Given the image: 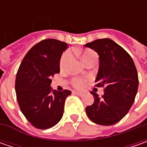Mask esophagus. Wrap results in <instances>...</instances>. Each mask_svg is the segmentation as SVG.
Masks as SVG:
<instances>
[{
	"label": "esophagus",
	"instance_id": "esophagus-1",
	"mask_svg": "<svg viewBox=\"0 0 147 147\" xmlns=\"http://www.w3.org/2000/svg\"><path fill=\"white\" fill-rule=\"evenodd\" d=\"M74 93L76 94V95H78V96H83V93H82V92H74Z\"/></svg>",
	"mask_w": 147,
	"mask_h": 147
}]
</instances>
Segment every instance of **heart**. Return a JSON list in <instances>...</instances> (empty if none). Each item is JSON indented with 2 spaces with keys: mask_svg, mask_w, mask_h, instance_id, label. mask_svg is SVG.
<instances>
[{
  "mask_svg": "<svg viewBox=\"0 0 147 147\" xmlns=\"http://www.w3.org/2000/svg\"><path fill=\"white\" fill-rule=\"evenodd\" d=\"M71 58H72V54L70 51H65L59 59V67L61 69H64L70 61ZM94 58H97V56L96 52H94L92 50H84L81 52V59L84 64H87L88 61L92 60ZM73 85L76 88H82L85 85V80L82 78H74L73 80Z\"/></svg>",
  "mask_w": 147,
  "mask_h": 147,
  "instance_id": "b5f03b06",
  "label": "heart"
}]
</instances>
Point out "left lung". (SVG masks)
Listing matches in <instances>:
<instances>
[{
  "label": "left lung",
  "mask_w": 147,
  "mask_h": 147,
  "mask_svg": "<svg viewBox=\"0 0 147 147\" xmlns=\"http://www.w3.org/2000/svg\"><path fill=\"white\" fill-rule=\"evenodd\" d=\"M85 47L99 55V70L96 87H104V95L92 92L94 103L86 107L92 121L109 126L119 122L133 105L138 88V75L132 57L109 38L97 39Z\"/></svg>",
  "instance_id": "obj_1"
}]
</instances>
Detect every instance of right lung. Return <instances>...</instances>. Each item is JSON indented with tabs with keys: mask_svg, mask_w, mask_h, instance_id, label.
Instances as JSON below:
<instances>
[{
	"mask_svg": "<svg viewBox=\"0 0 147 147\" xmlns=\"http://www.w3.org/2000/svg\"><path fill=\"white\" fill-rule=\"evenodd\" d=\"M68 44L45 39L26 54L15 79L16 97L27 120L39 129H47L61 119L69 90L57 92L51 88V78L59 73V59Z\"/></svg>",
	"mask_w": 147,
	"mask_h": 147,
	"instance_id": "add662e5",
	"label": "right lung"
}]
</instances>
